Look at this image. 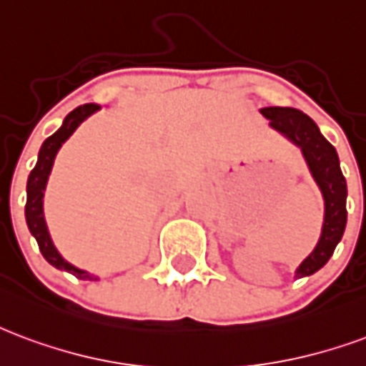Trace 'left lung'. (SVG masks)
Masks as SVG:
<instances>
[{
    "mask_svg": "<svg viewBox=\"0 0 366 366\" xmlns=\"http://www.w3.org/2000/svg\"><path fill=\"white\" fill-rule=\"evenodd\" d=\"M259 114L269 120L275 132L297 145L307 161V167L312 174L314 182L324 197V223L318 238V244L302 259L297 267L295 277H308L327 264L335 246L340 244L345 224H347V182L340 167V157L334 145L320 134L318 126L310 116L289 107H267L259 110Z\"/></svg>",
    "mask_w": 366,
    "mask_h": 366,
    "instance_id": "8db88e82",
    "label": "left lung"
}]
</instances>
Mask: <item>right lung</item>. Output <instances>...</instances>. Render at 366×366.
Segmentation results:
<instances>
[{"label": "right lung", "mask_w": 366, "mask_h": 366, "mask_svg": "<svg viewBox=\"0 0 366 366\" xmlns=\"http://www.w3.org/2000/svg\"><path fill=\"white\" fill-rule=\"evenodd\" d=\"M99 104H83V107H77L75 110H71L69 114L64 118L61 126L56 134H52L39 151V161L34 164V169L31 170L29 174V180H26V205H24V219H26V227L36 242H39V248L42 252L44 259L54 266L56 269H61V272H67L75 275L77 280L85 281H99V275L94 273H89L85 269H79L73 264H69L61 254L58 252V248L54 246L52 237L48 232V224H46L44 219V192L46 184H48V178H50V172H52L54 159L58 155V151L61 149V145L69 139L73 135V132L79 128L81 124L93 116L94 112H99Z\"/></svg>", "instance_id": "obj_1"}]
</instances>
